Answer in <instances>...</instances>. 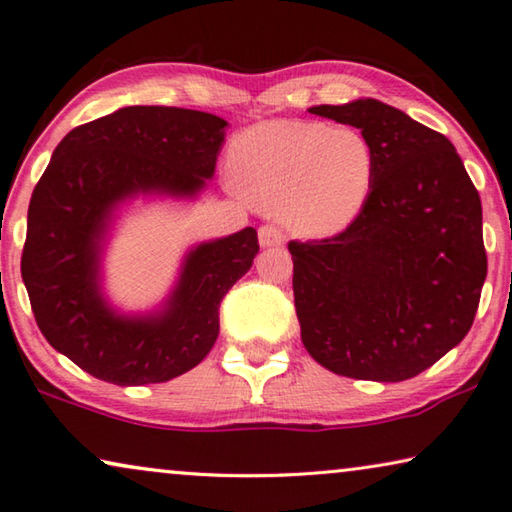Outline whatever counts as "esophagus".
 <instances>
[{"label":"esophagus","instance_id":"1","mask_svg":"<svg viewBox=\"0 0 512 512\" xmlns=\"http://www.w3.org/2000/svg\"><path fill=\"white\" fill-rule=\"evenodd\" d=\"M258 243L260 247H281L283 245L281 229H276L272 225H263L258 229Z\"/></svg>","mask_w":512,"mask_h":512}]
</instances>
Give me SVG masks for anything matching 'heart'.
I'll list each match as a JSON object with an SVG mask.
<instances>
[{
	"instance_id": "obj_1",
	"label": "heart",
	"mask_w": 512,
	"mask_h": 512,
	"mask_svg": "<svg viewBox=\"0 0 512 512\" xmlns=\"http://www.w3.org/2000/svg\"><path fill=\"white\" fill-rule=\"evenodd\" d=\"M229 171L249 202L296 236L323 240L356 223L372 196L376 153L363 131L269 120L231 142Z\"/></svg>"
}]
</instances>
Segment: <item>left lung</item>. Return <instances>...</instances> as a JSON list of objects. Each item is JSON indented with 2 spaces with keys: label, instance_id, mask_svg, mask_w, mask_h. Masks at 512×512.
Here are the masks:
<instances>
[{
  "label": "left lung",
  "instance_id": "8db88e82",
  "mask_svg": "<svg viewBox=\"0 0 512 512\" xmlns=\"http://www.w3.org/2000/svg\"><path fill=\"white\" fill-rule=\"evenodd\" d=\"M307 111L361 129L376 178L343 234L289 243L303 345L350 379H412L475 321L488 269L479 194L452 142L390 104L359 98Z\"/></svg>",
  "mask_w": 512,
  "mask_h": 512
}]
</instances>
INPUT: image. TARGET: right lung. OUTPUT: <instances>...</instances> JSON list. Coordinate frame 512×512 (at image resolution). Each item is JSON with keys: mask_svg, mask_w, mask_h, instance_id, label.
<instances>
[{"mask_svg": "<svg viewBox=\"0 0 512 512\" xmlns=\"http://www.w3.org/2000/svg\"><path fill=\"white\" fill-rule=\"evenodd\" d=\"M227 127L205 111L124 106L55 147L28 205L22 278L44 339L95 379L165 383L214 347L220 301L258 254L254 227L191 245L167 296L144 312L113 305L104 256L136 200H198Z\"/></svg>", "mask_w": 512, "mask_h": 512, "instance_id": "right-lung-1", "label": "right lung"}]
</instances>
